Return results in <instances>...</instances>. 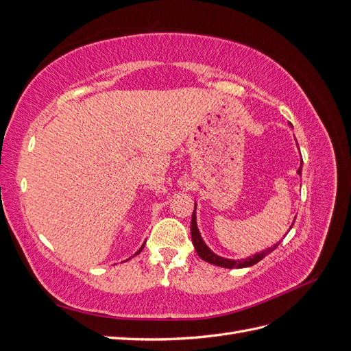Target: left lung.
<instances>
[{
    "instance_id": "obj_1",
    "label": "left lung",
    "mask_w": 351,
    "mask_h": 351,
    "mask_svg": "<svg viewBox=\"0 0 351 351\" xmlns=\"http://www.w3.org/2000/svg\"><path fill=\"white\" fill-rule=\"evenodd\" d=\"M289 124L291 125V123H289ZM302 167H303V161H302L299 169H297V174H299V176H302ZM293 224H294V222H293ZM293 224H291V227H293ZM291 227H290V230H291ZM289 231H287V232H289ZM190 232H192L193 246H195V249H196L200 259H204V261H206V262H209L212 265H217V267L228 268V269H231V268H247V267H252V265L258 263L259 261H262L265 256H267V254H269L272 250L277 249L278 244L281 243V241L275 243L274 246L265 249V250H262V252H259L256 254H253V256H249L246 259H227V258L218 256L217 253H214L206 246V243L204 241V239H202V236H200L199 228H197V222H196V204H195V210H193V214H192V224H190Z\"/></svg>"
}]
</instances>
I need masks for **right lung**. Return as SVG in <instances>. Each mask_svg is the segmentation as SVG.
Masks as SVG:
<instances>
[{
    "label": "right lung",
    "instance_id": "1",
    "mask_svg": "<svg viewBox=\"0 0 351 351\" xmlns=\"http://www.w3.org/2000/svg\"><path fill=\"white\" fill-rule=\"evenodd\" d=\"M143 246H145V243H143V244H142V247H141V249H139V250H137V252H136V253H134V254H133V256H136V254H139V253H141V252H142V249H143Z\"/></svg>",
    "mask_w": 351,
    "mask_h": 351
}]
</instances>
